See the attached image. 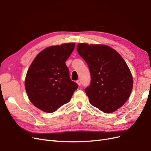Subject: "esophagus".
Listing matches in <instances>:
<instances>
[{
  "label": "esophagus",
  "instance_id": "esophagus-1",
  "mask_svg": "<svg viewBox=\"0 0 151 151\" xmlns=\"http://www.w3.org/2000/svg\"><path fill=\"white\" fill-rule=\"evenodd\" d=\"M76 83H77V84H78V85L80 86L81 84V81L80 79H78V80H77V81H76Z\"/></svg>",
  "mask_w": 151,
  "mask_h": 151
}]
</instances>
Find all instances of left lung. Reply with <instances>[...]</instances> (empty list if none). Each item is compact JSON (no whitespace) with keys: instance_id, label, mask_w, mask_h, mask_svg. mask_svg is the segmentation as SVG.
I'll list each match as a JSON object with an SVG mask.
<instances>
[{"instance_id":"left-lung-1","label":"left lung","mask_w":151,"mask_h":151,"mask_svg":"<svg viewBox=\"0 0 151 151\" xmlns=\"http://www.w3.org/2000/svg\"><path fill=\"white\" fill-rule=\"evenodd\" d=\"M77 52L88 64L91 83L85 89L91 104L106 113L125 103L133 88V78L126 62L106 45L79 43Z\"/></svg>"}]
</instances>
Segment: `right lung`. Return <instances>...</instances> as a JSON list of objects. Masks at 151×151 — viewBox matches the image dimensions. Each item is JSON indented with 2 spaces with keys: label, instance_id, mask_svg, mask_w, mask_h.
Instances as JSON below:
<instances>
[{
  "label": "right lung",
  "instance_id": "obj_1",
  "mask_svg": "<svg viewBox=\"0 0 151 151\" xmlns=\"http://www.w3.org/2000/svg\"><path fill=\"white\" fill-rule=\"evenodd\" d=\"M74 43L47 48L41 52L27 72L25 88L31 103L47 113L57 111L67 103L78 84L72 81L65 64Z\"/></svg>",
  "mask_w": 151,
  "mask_h": 151
}]
</instances>
